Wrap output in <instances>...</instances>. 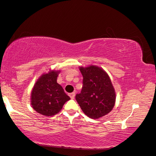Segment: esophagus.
I'll return each instance as SVG.
<instances>
[{
  "label": "esophagus",
  "instance_id": "34e87169",
  "mask_svg": "<svg viewBox=\"0 0 156 156\" xmlns=\"http://www.w3.org/2000/svg\"><path fill=\"white\" fill-rule=\"evenodd\" d=\"M69 97H70V99H73L74 98H75V92H71V93H70L69 94Z\"/></svg>",
  "mask_w": 156,
  "mask_h": 156
}]
</instances>
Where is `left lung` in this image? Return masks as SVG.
Wrapping results in <instances>:
<instances>
[{"label":"left lung","instance_id":"8db88e82","mask_svg":"<svg viewBox=\"0 0 156 156\" xmlns=\"http://www.w3.org/2000/svg\"><path fill=\"white\" fill-rule=\"evenodd\" d=\"M83 87L75 99L86 115L99 119L110 112L114 106L116 94L108 74L99 67L80 68Z\"/></svg>","mask_w":156,"mask_h":156}]
</instances>
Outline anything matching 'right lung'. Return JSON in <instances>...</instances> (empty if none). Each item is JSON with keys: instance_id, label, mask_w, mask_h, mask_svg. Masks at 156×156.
Listing matches in <instances>:
<instances>
[{"instance_id": "add662e5", "label": "right lung", "mask_w": 156, "mask_h": 156, "mask_svg": "<svg viewBox=\"0 0 156 156\" xmlns=\"http://www.w3.org/2000/svg\"><path fill=\"white\" fill-rule=\"evenodd\" d=\"M58 72L51 71L37 80L31 92L33 108L42 115L51 116L62 110L70 98L57 83Z\"/></svg>"}]
</instances>
